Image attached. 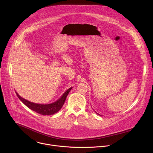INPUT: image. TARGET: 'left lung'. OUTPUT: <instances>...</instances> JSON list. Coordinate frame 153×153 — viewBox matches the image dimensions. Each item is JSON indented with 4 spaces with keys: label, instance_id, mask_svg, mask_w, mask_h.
I'll return each mask as SVG.
<instances>
[{
    "label": "left lung",
    "instance_id": "1",
    "mask_svg": "<svg viewBox=\"0 0 153 153\" xmlns=\"http://www.w3.org/2000/svg\"><path fill=\"white\" fill-rule=\"evenodd\" d=\"M99 115H100V114H99Z\"/></svg>",
    "mask_w": 153,
    "mask_h": 153
}]
</instances>
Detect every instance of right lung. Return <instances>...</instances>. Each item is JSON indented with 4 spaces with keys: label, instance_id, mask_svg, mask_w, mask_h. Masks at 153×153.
<instances>
[{
    "label": "right lung",
    "instance_id": "right-lung-1",
    "mask_svg": "<svg viewBox=\"0 0 153 153\" xmlns=\"http://www.w3.org/2000/svg\"><path fill=\"white\" fill-rule=\"evenodd\" d=\"M72 88L67 90L65 93L62 95V96L56 102L48 105H42V104H37L31 102L30 101L27 100L26 99L20 97L16 92V94L19 97V99L27 107H28L31 110L43 116L45 115H52L57 112H58L62 107L63 106L66 98L71 91Z\"/></svg>",
    "mask_w": 153,
    "mask_h": 153
}]
</instances>
